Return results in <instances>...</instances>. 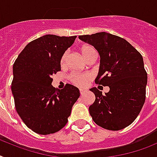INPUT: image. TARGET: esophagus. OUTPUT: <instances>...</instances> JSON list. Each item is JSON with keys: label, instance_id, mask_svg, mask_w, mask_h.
I'll list each match as a JSON object with an SVG mask.
<instances>
[{"label": "esophagus", "instance_id": "34e87169", "mask_svg": "<svg viewBox=\"0 0 157 157\" xmlns=\"http://www.w3.org/2000/svg\"><path fill=\"white\" fill-rule=\"evenodd\" d=\"M79 91H80V94H84L86 92V90H83V89H79Z\"/></svg>", "mask_w": 157, "mask_h": 157}]
</instances>
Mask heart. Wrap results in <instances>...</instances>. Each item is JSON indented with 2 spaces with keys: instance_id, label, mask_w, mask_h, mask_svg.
<instances>
[{
  "instance_id": "heart-1",
  "label": "heart",
  "mask_w": 157,
  "mask_h": 157,
  "mask_svg": "<svg viewBox=\"0 0 157 157\" xmlns=\"http://www.w3.org/2000/svg\"><path fill=\"white\" fill-rule=\"evenodd\" d=\"M80 51H81L82 55L83 56V58L85 59H87L90 56H91L93 54L95 53V50H94V48L92 47L91 46H89V45H84L81 47L80 49ZM67 53H64L63 55L61 58V65L63 66V65L65 64L66 63V59H67ZM91 75L89 73H85V74H79V73H75L72 74L71 76H70V78H71V82H73V83L76 84L78 86H85L86 83H87L88 82L90 81L91 79Z\"/></svg>"
}]
</instances>
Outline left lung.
Returning <instances> with one entry per match:
<instances>
[{
    "label": "left lung",
    "mask_w": 157,
    "mask_h": 157,
    "mask_svg": "<svg viewBox=\"0 0 157 157\" xmlns=\"http://www.w3.org/2000/svg\"><path fill=\"white\" fill-rule=\"evenodd\" d=\"M78 38L99 52L95 82L110 88L105 95L96 87L90 89L95 95L89 107L90 116L105 129H124L136 119L145 102L147 76L143 57L126 40L106 32L80 35Z\"/></svg>",
    "instance_id": "obj_1"
}]
</instances>
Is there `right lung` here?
I'll return each instance as SVG.
<instances>
[{
  "label": "right lung",
  "instance_id": "add662e5",
  "mask_svg": "<svg viewBox=\"0 0 157 157\" xmlns=\"http://www.w3.org/2000/svg\"><path fill=\"white\" fill-rule=\"evenodd\" d=\"M76 37L46 34L38 37L24 48L13 64L11 90L17 112L37 134L61 130L80 95L79 90L71 84L62 90L51 85V76L61 71V58Z\"/></svg>",
  "mask_w": 157,
  "mask_h": 157
}]
</instances>
